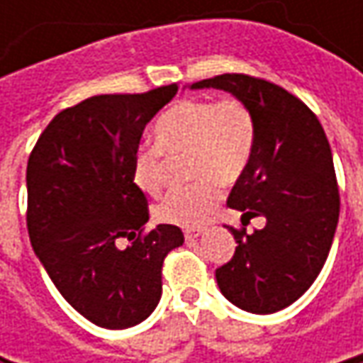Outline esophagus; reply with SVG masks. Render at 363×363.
<instances>
[{
    "label": "esophagus",
    "mask_w": 363,
    "mask_h": 363,
    "mask_svg": "<svg viewBox=\"0 0 363 363\" xmlns=\"http://www.w3.org/2000/svg\"><path fill=\"white\" fill-rule=\"evenodd\" d=\"M202 228H191V230H186L184 234H186V240H196V238H200L202 236Z\"/></svg>",
    "instance_id": "esophagus-1"
}]
</instances>
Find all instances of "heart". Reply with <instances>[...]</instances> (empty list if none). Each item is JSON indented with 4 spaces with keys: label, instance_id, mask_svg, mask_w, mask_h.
<instances>
[{
    "label": "heart",
    "instance_id": "1",
    "mask_svg": "<svg viewBox=\"0 0 363 363\" xmlns=\"http://www.w3.org/2000/svg\"><path fill=\"white\" fill-rule=\"evenodd\" d=\"M155 147L135 151L133 184L157 196L165 179V160L186 157L191 186L175 189L153 210L161 224L194 228L206 222L218 202L216 184L230 188L248 169L257 149V121L238 99H184L169 106L153 125Z\"/></svg>",
    "mask_w": 363,
    "mask_h": 363
}]
</instances>
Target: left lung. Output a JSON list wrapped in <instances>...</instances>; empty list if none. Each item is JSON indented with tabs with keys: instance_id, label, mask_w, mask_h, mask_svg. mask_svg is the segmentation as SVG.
I'll list each match as a JSON object with an SVG mask.
<instances>
[{
	"instance_id": "8db88e82",
	"label": "left lung",
	"mask_w": 363,
	"mask_h": 363,
	"mask_svg": "<svg viewBox=\"0 0 363 363\" xmlns=\"http://www.w3.org/2000/svg\"><path fill=\"white\" fill-rule=\"evenodd\" d=\"M189 89L230 92L255 115L257 149L228 206L267 224L252 234L230 228L238 246L216 281L232 305L277 313L313 285L337 228L340 191L325 131L297 96L260 78L222 74Z\"/></svg>"
}]
</instances>
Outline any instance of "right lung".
Returning <instances> with one entry per match:
<instances>
[{"label": "right lung", "instance_id": "1", "mask_svg": "<svg viewBox=\"0 0 363 363\" xmlns=\"http://www.w3.org/2000/svg\"><path fill=\"white\" fill-rule=\"evenodd\" d=\"M177 84L101 94L64 108L28 160V232L35 257L78 313L105 329L145 321L161 299V264L184 244L177 226L145 236V194L131 163L145 125ZM123 238L132 240L123 249Z\"/></svg>", "mask_w": 363, "mask_h": 363}]
</instances>
